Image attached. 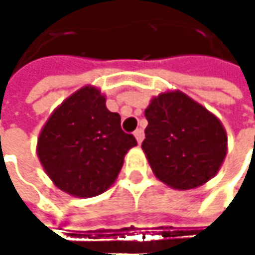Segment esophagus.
<instances>
[{"mask_svg": "<svg viewBox=\"0 0 255 255\" xmlns=\"http://www.w3.org/2000/svg\"><path fill=\"white\" fill-rule=\"evenodd\" d=\"M134 135H135V138H137V143L141 144V141H143V138H144V131H143L141 128H137V129L134 131Z\"/></svg>", "mask_w": 255, "mask_h": 255, "instance_id": "1", "label": "esophagus"}]
</instances>
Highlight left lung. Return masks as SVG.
Here are the masks:
<instances>
[{
    "mask_svg": "<svg viewBox=\"0 0 255 255\" xmlns=\"http://www.w3.org/2000/svg\"><path fill=\"white\" fill-rule=\"evenodd\" d=\"M141 143L153 174L176 190H191L218 174L228 137L220 121L182 92L151 99Z\"/></svg>",
    "mask_w": 255,
    "mask_h": 255,
    "instance_id": "8db88e82",
    "label": "left lung"
}]
</instances>
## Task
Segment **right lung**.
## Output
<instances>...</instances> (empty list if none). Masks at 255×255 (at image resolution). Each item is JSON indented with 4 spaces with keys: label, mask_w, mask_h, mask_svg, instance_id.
I'll return each mask as SVG.
<instances>
[{
    "label": "right lung",
    "mask_w": 255,
    "mask_h": 255,
    "mask_svg": "<svg viewBox=\"0 0 255 255\" xmlns=\"http://www.w3.org/2000/svg\"><path fill=\"white\" fill-rule=\"evenodd\" d=\"M137 146L108 111L95 87H83L52 112L37 140V156L59 190L76 197L106 191L120 174L124 156Z\"/></svg>",
    "instance_id": "right-lung-1"
}]
</instances>
